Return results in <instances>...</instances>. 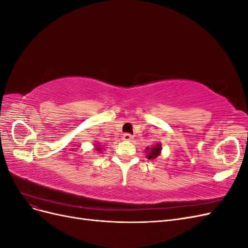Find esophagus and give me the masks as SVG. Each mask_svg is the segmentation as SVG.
<instances>
[{
    "label": "esophagus",
    "mask_w": 248,
    "mask_h": 248,
    "mask_svg": "<svg viewBox=\"0 0 248 248\" xmlns=\"http://www.w3.org/2000/svg\"><path fill=\"white\" fill-rule=\"evenodd\" d=\"M123 140L130 141V140H133V137L131 136V134H129V133H125V134H123Z\"/></svg>",
    "instance_id": "1"
}]
</instances>
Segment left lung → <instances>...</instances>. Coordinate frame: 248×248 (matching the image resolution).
Here are the masks:
<instances>
[{
    "label": "left lung",
    "mask_w": 248,
    "mask_h": 248,
    "mask_svg": "<svg viewBox=\"0 0 248 248\" xmlns=\"http://www.w3.org/2000/svg\"><path fill=\"white\" fill-rule=\"evenodd\" d=\"M161 144L160 142H157L156 145L152 146L151 148H147V151H146V154H147V158L150 159V160H154L155 158H157L161 153Z\"/></svg>",
    "instance_id": "left-lung-1"
}]
</instances>
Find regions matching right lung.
Returning a JSON list of instances; mask_svg holds the SVG:
<instances>
[{"label":"right lung","mask_w":248,"mask_h":248,"mask_svg":"<svg viewBox=\"0 0 248 248\" xmlns=\"http://www.w3.org/2000/svg\"><path fill=\"white\" fill-rule=\"evenodd\" d=\"M95 150L98 152H102V148L100 145H95Z\"/></svg>","instance_id":"obj_1"}]
</instances>
